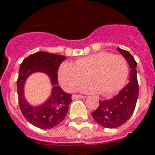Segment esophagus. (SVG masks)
<instances>
[{"label":"esophagus","mask_w":155,"mask_h":155,"mask_svg":"<svg viewBox=\"0 0 155 155\" xmlns=\"http://www.w3.org/2000/svg\"><path fill=\"white\" fill-rule=\"evenodd\" d=\"M85 96H82V95H73L72 96V99L75 100V99H84L85 98Z\"/></svg>","instance_id":"esophagus-1"}]
</instances>
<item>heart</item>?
Wrapping results in <instances>:
<instances>
[{
    "label": "heart",
    "instance_id": "1",
    "mask_svg": "<svg viewBox=\"0 0 155 155\" xmlns=\"http://www.w3.org/2000/svg\"><path fill=\"white\" fill-rule=\"evenodd\" d=\"M128 74L127 62L123 56L102 51L79 58L74 64L63 63L58 70V79L66 91L74 92L88 75L91 80L80 86L82 92L112 95L122 88Z\"/></svg>",
    "mask_w": 155,
    "mask_h": 155
}]
</instances>
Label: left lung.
<instances>
[{
  "label": "left lung",
  "instance_id": "left-lung-1",
  "mask_svg": "<svg viewBox=\"0 0 155 155\" xmlns=\"http://www.w3.org/2000/svg\"><path fill=\"white\" fill-rule=\"evenodd\" d=\"M127 60L130 72L129 83L117 95L109 100H100L97 110L92 113V117L104 128L113 129L124 125L134 113L138 97V83L137 78V62L130 52L117 48Z\"/></svg>",
  "mask_w": 155,
  "mask_h": 155
}]
</instances>
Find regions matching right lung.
Masks as SVG:
<instances>
[{
  "label": "right lung",
  "mask_w": 155,
  "mask_h": 155,
  "mask_svg": "<svg viewBox=\"0 0 155 155\" xmlns=\"http://www.w3.org/2000/svg\"><path fill=\"white\" fill-rule=\"evenodd\" d=\"M67 57L45 51L36 52L25 58L21 63L18 78V96L19 107L26 120L36 127L48 130L59 125L65 118L68 106L71 102V95L63 92L58 83V70L61 63ZM42 71L47 74L55 87L52 96L42 106L33 107L25 101L23 86L26 78L33 72Z\"/></svg>",
  "instance_id": "obj_1"
}]
</instances>
